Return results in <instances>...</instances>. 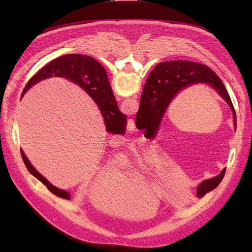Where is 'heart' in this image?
Wrapping results in <instances>:
<instances>
[{"mask_svg":"<svg viewBox=\"0 0 252 252\" xmlns=\"http://www.w3.org/2000/svg\"><path fill=\"white\" fill-rule=\"evenodd\" d=\"M148 164H149V161H148L147 158H142L141 161L138 162V166L140 167L141 169H146Z\"/></svg>","mask_w":252,"mask_h":252,"instance_id":"heart-1","label":"heart"}]
</instances>
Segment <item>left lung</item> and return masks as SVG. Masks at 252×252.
<instances>
[{
  "instance_id": "left-lung-1",
  "label": "left lung",
  "mask_w": 252,
  "mask_h": 252,
  "mask_svg": "<svg viewBox=\"0 0 252 252\" xmlns=\"http://www.w3.org/2000/svg\"><path fill=\"white\" fill-rule=\"evenodd\" d=\"M206 84L220 95L229 105L233 114V124L236 126L234 107L227 93L223 82L209 67L195 62L187 61H172V62L158 63L145 84L139 111L135 117V125L139 129H144L150 135H157L162 124L164 114L181 91L195 85ZM224 168L219 175L203 181L197 187L196 195L202 197L210 190L215 189L225 175Z\"/></svg>"
}]
</instances>
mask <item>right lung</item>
Returning <instances> with one entry per match:
<instances>
[{
    "label": "right lung",
    "mask_w": 252,
    "mask_h": 252,
    "mask_svg": "<svg viewBox=\"0 0 252 252\" xmlns=\"http://www.w3.org/2000/svg\"><path fill=\"white\" fill-rule=\"evenodd\" d=\"M52 77L65 78L78 84L81 88L86 91L102 112L106 131L116 134H123L125 132L127 118L124 113L119 110L107 73L105 68L96 60L84 55H66L53 60L28 81L22 95L36 83ZM21 156L28 171L41 181L50 192L63 199L70 200L69 192L53 186L40 172L35 170L22 149Z\"/></svg>",
    "instance_id": "1"
}]
</instances>
